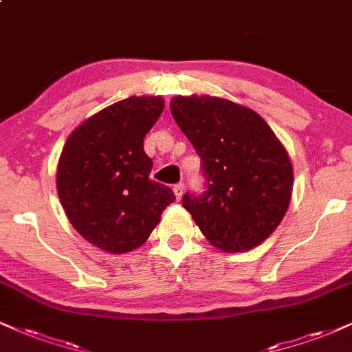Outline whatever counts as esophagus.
Masks as SVG:
<instances>
[{
    "instance_id": "esophagus-1",
    "label": "esophagus",
    "mask_w": 352,
    "mask_h": 352,
    "mask_svg": "<svg viewBox=\"0 0 352 352\" xmlns=\"http://www.w3.org/2000/svg\"><path fill=\"white\" fill-rule=\"evenodd\" d=\"M173 190H175V194H176V199H177V201H181V199H183V194H184V184H183V183L176 184L175 188H173Z\"/></svg>"
}]
</instances>
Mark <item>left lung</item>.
Instances as JSON below:
<instances>
[{
  "label": "left lung",
  "mask_w": 352,
  "mask_h": 352,
  "mask_svg": "<svg viewBox=\"0 0 352 352\" xmlns=\"http://www.w3.org/2000/svg\"><path fill=\"white\" fill-rule=\"evenodd\" d=\"M171 114L201 156L207 190L184 209L219 250L241 253L279 227L292 197L287 150L261 116L214 96H176Z\"/></svg>",
  "instance_id": "1"
}]
</instances>
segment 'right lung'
Listing matches in <instances>:
<instances>
[{"mask_svg":"<svg viewBox=\"0 0 352 352\" xmlns=\"http://www.w3.org/2000/svg\"><path fill=\"white\" fill-rule=\"evenodd\" d=\"M164 107L160 96H130L73 130L56 168V190L73 228L99 250L122 254L148 240L175 201L150 179L143 138Z\"/></svg>","mask_w":352,"mask_h":352,"instance_id":"1","label":"right lung"}]
</instances>
